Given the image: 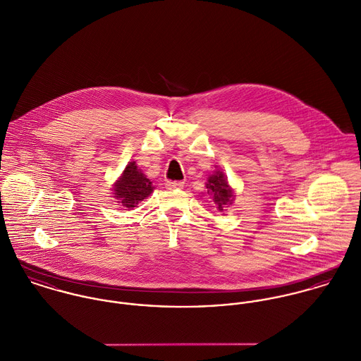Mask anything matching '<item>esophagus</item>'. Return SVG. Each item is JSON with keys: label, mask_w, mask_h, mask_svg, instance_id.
Instances as JSON below:
<instances>
[{"label": "esophagus", "mask_w": 361, "mask_h": 361, "mask_svg": "<svg viewBox=\"0 0 361 361\" xmlns=\"http://www.w3.org/2000/svg\"><path fill=\"white\" fill-rule=\"evenodd\" d=\"M183 186H185L183 182H176V180H172V182L168 180V182H166V189H171V190H172V189H182Z\"/></svg>", "instance_id": "34e87169"}]
</instances>
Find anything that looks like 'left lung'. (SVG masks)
<instances>
[{"label":"left lung","instance_id":"1","mask_svg":"<svg viewBox=\"0 0 361 361\" xmlns=\"http://www.w3.org/2000/svg\"><path fill=\"white\" fill-rule=\"evenodd\" d=\"M215 168L216 169L207 178V193L211 196V200L216 206V209L224 211L225 208L233 204L235 192L231 188L224 171L218 166Z\"/></svg>","mask_w":361,"mask_h":361}]
</instances>
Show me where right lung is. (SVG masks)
<instances>
[{
  "instance_id": "right-lung-1",
  "label": "right lung",
  "mask_w": 361,
  "mask_h": 361,
  "mask_svg": "<svg viewBox=\"0 0 361 361\" xmlns=\"http://www.w3.org/2000/svg\"><path fill=\"white\" fill-rule=\"evenodd\" d=\"M111 190L119 206L132 209L154 192V186L137 166L136 161H130L121 176L115 180Z\"/></svg>"
}]
</instances>
